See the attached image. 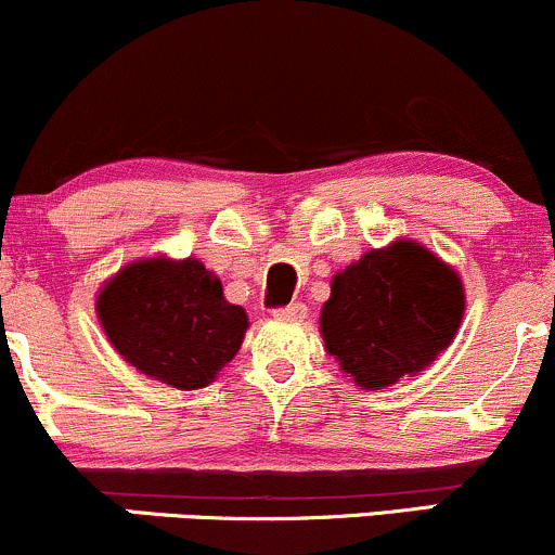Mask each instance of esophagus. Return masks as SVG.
<instances>
[{"instance_id":"esophagus-1","label":"esophagus","mask_w":555,"mask_h":555,"mask_svg":"<svg viewBox=\"0 0 555 555\" xmlns=\"http://www.w3.org/2000/svg\"><path fill=\"white\" fill-rule=\"evenodd\" d=\"M273 315L282 318V321H302V318L308 315V308H305L302 302H292V305H286V308L273 310Z\"/></svg>"}]
</instances>
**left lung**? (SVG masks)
<instances>
[{
  "mask_svg": "<svg viewBox=\"0 0 555 555\" xmlns=\"http://www.w3.org/2000/svg\"><path fill=\"white\" fill-rule=\"evenodd\" d=\"M462 315L460 273L420 242L397 240L336 273L321 334L341 371L378 391L425 371L454 341Z\"/></svg>",
  "mask_w": 555,
  "mask_h": 555,
  "instance_id": "obj_1",
  "label": "left lung"
}]
</instances>
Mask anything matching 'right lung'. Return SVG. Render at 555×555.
Instances as JSON below:
<instances>
[{"label": "right lung", "instance_id": "obj_1", "mask_svg": "<svg viewBox=\"0 0 555 555\" xmlns=\"http://www.w3.org/2000/svg\"><path fill=\"white\" fill-rule=\"evenodd\" d=\"M95 315L112 347L149 378L182 391L208 386L237 354L247 313L201 260L149 258L101 286Z\"/></svg>", "mask_w": 555, "mask_h": 555}]
</instances>
